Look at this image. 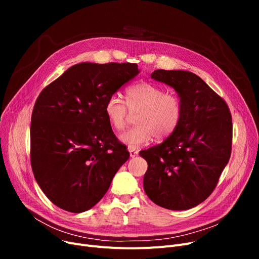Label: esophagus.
Masks as SVG:
<instances>
[{
	"label": "esophagus",
	"instance_id": "1",
	"mask_svg": "<svg viewBox=\"0 0 259 259\" xmlns=\"http://www.w3.org/2000/svg\"><path fill=\"white\" fill-rule=\"evenodd\" d=\"M129 153H130V156H131V157H135V156H137V155L139 154V151L135 150V149H133V148H130V149H129Z\"/></svg>",
	"mask_w": 259,
	"mask_h": 259
}]
</instances>
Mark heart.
<instances>
[{
  "instance_id": "heart-1",
  "label": "heart",
  "mask_w": 259,
  "mask_h": 259,
  "mask_svg": "<svg viewBox=\"0 0 259 259\" xmlns=\"http://www.w3.org/2000/svg\"><path fill=\"white\" fill-rule=\"evenodd\" d=\"M125 102L116 94L109 97L104 112L109 124L117 131L124 130L129 112L135 114L137 126L120 135V141L130 148L150 143L155 137L164 140L178 129L184 114V103L178 93L167 92L164 88L140 81L125 90Z\"/></svg>"
}]
</instances>
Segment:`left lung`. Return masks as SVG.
Listing matches in <instances>:
<instances>
[{
    "instance_id": "left-lung-1",
    "label": "left lung",
    "mask_w": 259,
    "mask_h": 259,
    "mask_svg": "<svg viewBox=\"0 0 259 259\" xmlns=\"http://www.w3.org/2000/svg\"><path fill=\"white\" fill-rule=\"evenodd\" d=\"M151 77L178 91L184 114L170 137L140 152L148 162L145 192L169 210H187L214 191L232 150V116L226 101L196 74L157 69Z\"/></svg>"
}]
</instances>
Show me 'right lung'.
I'll return each mask as SVG.
<instances>
[{
    "instance_id": "right-lung-1",
    "label": "right lung",
    "mask_w": 259,
    "mask_h": 259,
    "mask_svg": "<svg viewBox=\"0 0 259 259\" xmlns=\"http://www.w3.org/2000/svg\"><path fill=\"white\" fill-rule=\"evenodd\" d=\"M138 73L134 63H80L38 94L30 124L31 168L59 208L72 213L91 209L128 160L104 105Z\"/></svg>"
}]
</instances>
